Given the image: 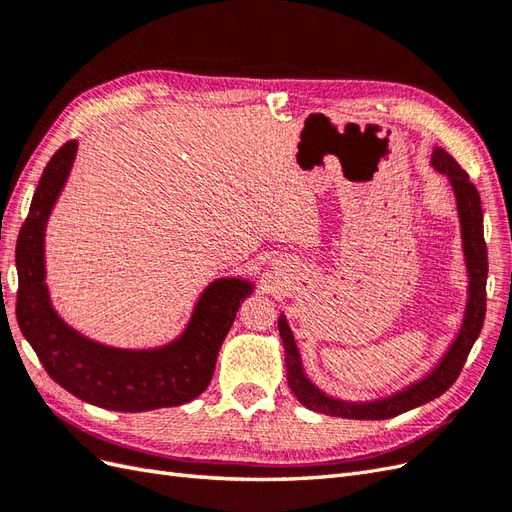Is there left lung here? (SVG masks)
Here are the masks:
<instances>
[{
  "mask_svg": "<svg viewBox=\"0 0 512 512\" xmlns=\"http://www.w3.org/2000/svg\"><path fill=\"white\" fill-rule=\"evenodd\" d=\"M431 166L451 181V188L455 192L457 213L461 222L463 256H466V267L470 277L466 314H463V322L455 342L446 350L442 361L433 367L423 380L406 386V389L376 401H342L322 393L318 386L305 376L297 342H294V335L288 327L286 316L282 314L280 320H277V329H280L286 352L288 386L305 408L329 416L359 418V421H382V418H393L401 412H408L412 408L427 404L431 399L440 397L444 391L451 389L453 382L461 374L463 363H466L476 337L480 335V329H483L487 312V245L483 235V209H480V196L468 173L455 162L453 156H448L442 147L433 149Z\"/></svg>",
  "mask_w": 512,
  "mask_h": 512,
  "instance_id": "obj_1",
  "label": "left lung"
}]
</instances>
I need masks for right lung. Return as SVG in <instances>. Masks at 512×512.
<instances>
[{"label": "right lung", "mask_w": 512, "mask_h": 512, "mask_svg": "<svg viewBox=\"0 0 512 512\" xmlns=\"http://www.w3.org/2000/svg\"><path fill=\"white\" fill-rule=\"evenodd\" d=\"M79 143L68 141L46 164L17 241V322L40 363L59 386L87 404L145 412L188 404L203 393L218 352L254 284L239 277L211 282L188 327L162 348L123 350L87 339L57 316L44 284V228L74 164Z\"/></svg>", "instance_id": "add662e5"}]
</instances>
